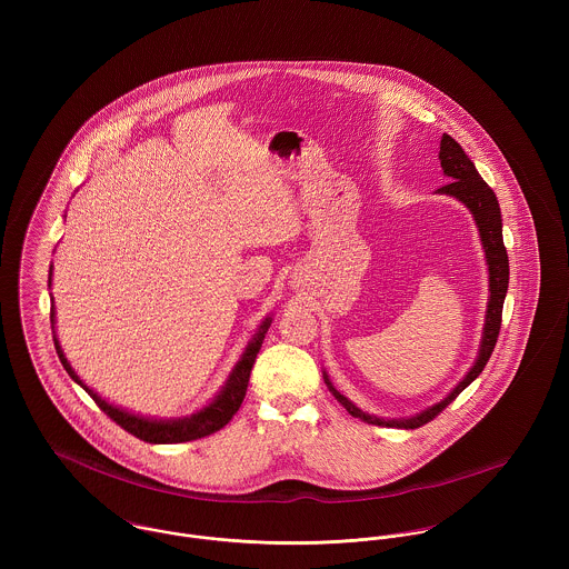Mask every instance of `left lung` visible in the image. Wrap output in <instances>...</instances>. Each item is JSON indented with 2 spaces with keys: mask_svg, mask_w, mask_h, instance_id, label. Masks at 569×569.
<instances>
[{
  "mask_svg": "<svg viewBox=\"0 0 569 569\" xmlns=\"http://www.w3.org/2000/svg\"><path fill=\"white\" fill-rule=\"evenodd\" d=\"M440 166L442 172L451 179L447 186L438 188V192L449 194L460 199L473 214L478 230H480V239H482V247L487 253L488 264V298L487 322H485V335H482V343H480V352L478 359L473 363V368L467 372V377L436 406L422 409L420 413L411 416V418H395V420H383L377 416H370L366 411H361L359 407L352 406L341 392H337L332 388V383L328 381V375L325 372L326 386L332 392V397L348 409L350 416L366 420L368 425H379V427H399V429H416L422 427L425 422L433 420L445 407L456 401V397L469 388L480 372L485 370V366L492 355V348L497 343L499 337V328H501V309H503V298L508 291V253L503 247V237H501V212H499V203L495 192L490 190L487 181L480 177V172L476 170V163L469 160V156L465 153V149L451 138V136H442L440 140Z\"/></svg>",
  "mask_w": 569,
  "mask_h": 569,
  "instance_id": "1",
  "label": "left lung"
}]
</instances>
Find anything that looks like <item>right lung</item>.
Segmentation results:
<instances>
[{
  "label": "right lung",
  "instance_id": "1",
  "mask_svg": "<svg viewBox=\"0 0 569 569\" xmlns=\"http://www.w3.org/2000/svg\"><path fill=\"white\" fill-rule=\"evenodd\" d=\"M50 280H52V267H50L48 282ZM50 322H52V332H54V300H52V309H50ZM269 326H271V318H264V322L260 325V328L256 330V335L251 337V341L247 343L241 361L234 366L230 379L226 381V386L217 395V399L210 406L199 409L197 413L186 416V418H174V420L144 418V416H136L131 411H124L120 407L107 403L91 388H87L82 383L79 375L72 370L70 361L66 359L57 337H54V348H57V355H59L63 368L68 370V375L81 386L82 390L96 401V406L100 407L116 425H120L124 431L133 433L136 438L144 440V442H151V445H174V442H190V440L206 438V436L219 431L221 427H226L232 420V416L239 411V407L243 403L247 383H249V372L253 368L256 355H258V350L262 346V339H264V332L269 330Z\"/></svg>",
  "mask_w": 569,
  "mask_h": 569
}]
</instances>
